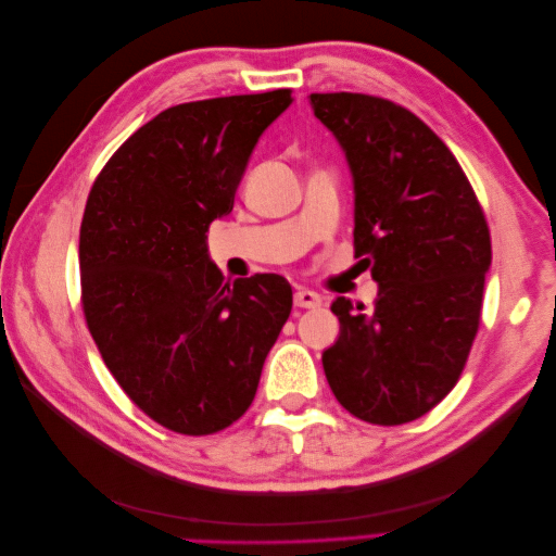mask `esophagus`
<instances>
[{
    "label": "esophagus",
    "instance_id": "1",
    "mask_svg": "<svg viewBox=\"0 0 556 556\" xmlns=\"http://www.w3.org/2000/svg\"><path fill=\"white\" fill-rule=\"evenodd\" d=\"M294 306L296 308H317V306H323V296L308 288H299L294 292Z\"/></svg>",
    "mask_w": 556,
    "mask_h": 556
}]
</instances>
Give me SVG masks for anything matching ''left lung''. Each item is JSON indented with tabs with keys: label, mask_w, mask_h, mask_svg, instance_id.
<instances>
[{
	"label": "left lung",
	"mask_w": 556,
	"mask_h": 556,
	"mask_svg": "<svg viewBox=\"0 0 556 556\" xmlns=\"http://www.w3.org/2000/svg\"><path fill=\"white\" fill-rule=\"evenodd\" d=\"M311 106L350 166L355 252L371 266V311L336 296L339 341L323 352L333 396L371 425L429 413L457 384L480 325L490 229L447 146L387 99L329 92Z\"/></svg>",
	"instance_id": "obj_1"
}]
</instances>
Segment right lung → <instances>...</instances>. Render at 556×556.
<instances>
[{
  "instance_id": "obj_1",
  "label": "right lung",
  "mask_w": 556,
  "mask_h": 556,
  "mask_svg": "<svg viewBox=\"0 0 556 556\" xmlns=\"http://www.w3.org/2000/svg\"><path fill=\"white\" fill-rule=\"evenodd\" d=\"M292 102L274 90L166 109L115 150L90 190L83 313L117 384L172 431L237 422L290 317V282H227L206 231L231 213L252 150Z\"/></svg>"
}]
</instances>
